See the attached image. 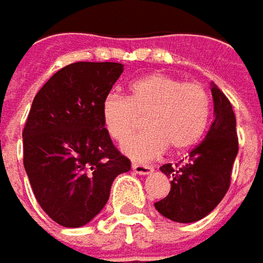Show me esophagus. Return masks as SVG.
Returning <instances> with one entry per match:
<instances>
[{
	"label": "esophagus",
	"mask_w": 263,
	"mask_h": 263,
	"mask_svg": "<svg viewBox=\"0 0 263 263\" xmlns=\"http://www.w3.org/2000/svg\"><path fill=\"white\" fill-rule=\"evenodd\" d=\"M132 171L138 175H150L153 172V167L147 165H140V163H134L132 165Z\"/></svg>",
	"instance_id": "34e87169"
}]
</instances>
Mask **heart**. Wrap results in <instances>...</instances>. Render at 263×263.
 <instances>
[{
  "label": "heart",
  "mask_w": 263,
  "mask_h": 263,
  "mask_svg": "<svg viewBox=\"0 0 263 263\" xmlns=\"http://www.w3.org/2000/svg\"><path fill=\"white\" fill-rule=\"evenodd\" d=\"M211 98L199 82H182L174 76L153 73L134 81L128 97L109 94L101 103V118L113 140L123 143L141 125L147 131L123 145L137 160H152L169 148L181 153L199 143L206 131Z\"/></svg>",
  "instance_id": "1"
}]
</instances>
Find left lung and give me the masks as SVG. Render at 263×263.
<instances>
[{"label": "left lung", "mask_w": 263, "mask_h": 263, "mask_svg": "<svg viewBox=\"0 0 263 263\" xmlns=\"http://www.w3.org/2000/svg\"><path fill=\"white\" fill-rule=\"evenodd\" d=\"M213 122L204 140L191 150L179 166L171 163L160 171L171 178V191L154 208L175 222H196L208 216L223 199L231 182V171L238 153L235 115L230 100L212 82Z\"/></svg>", "instance_id": "obj_1"}]
</instances>
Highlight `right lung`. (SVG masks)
Masks as SVG:
<instances>
[{
    "label": "right lung",
    "instance_id": "add662e5",
    "mask_svg": "<svg viewBox=\"0 0 263 263\" xmlns=\"http://www.w3.org/2000/svg\"><path fill=\"white\" fill-rule=\"evenodd\" d=\"M122 72L120 63H72L32 101L23 129L25 171L42 211L67 228L97 216L115 178L131 169L101 118V103Z\"/></svg>",
    "mask_w": 263,
    "mask_h": 263
}]
</instances>
